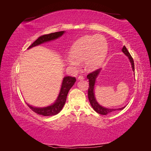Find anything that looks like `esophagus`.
Masks as SVG:
<instances>
[{"instance_id": "esophagus-1", "label": "esophagus", "mask_w": 151, "mask_h": 151, "mask_svg": "<svg viewBox=\"0 0 151 151\" xmlns=\"http://www.w3.org/2000/svg\"><path fill=\"white\" fill-rule=\"evenodd\" d=\"M78 79L79 80H83V79H84V77L83 76H79L78 77Z\"/></svg>"}]
</instances>
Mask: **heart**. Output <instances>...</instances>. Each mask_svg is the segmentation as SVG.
<instances>
[{
	"instance_id": "1",
	"label": "heart",
	"mask_w": 151,
	"mask_h": 151,
	"mask_svg": "<svg viewBox=\"0 0 151 151\" xmlns=\"http://www.w3.org/2000/svg\"><path fill=\"white\" fill-rule=\"evenodd\" d=\"M108 43L104 37L100 35L86 36L80 38L72 45L68 60L72 65H76V61H84L85 67L89 70L96 69L101 65L106 57Z\"/></svg>"
}]
</instances>
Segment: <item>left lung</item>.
<instances>
[{
	"mask_svg": "<svg viewBox=\"0 0 151 151\" xmlns=\"http://www.w3.org/2000/svg\"><path fill=\"white\" fill-rule=\"evenodd\" d=\"M122 52L124 53L126 55L129 57L130 62H131L132 64V69L134 71L135 70V68H134V62L133 60V58L130 55V53L128 51V50L125 47V46H123L122 48ZM100 70H101V68H99V69L96 70L92 72L89 73V74L87 76V78L89 79V89H88V98L89 100V102L91 103V106L93 107V108L94 109V111H96L98 113L100 114V115H107L108 113H113L115 111L117 110H122V109H124L125 106L121 108H118V109H109V108H104L97 103L96 100L95 99L94 97V84H95V82H96V79L98 77V74H99Z\"/></svg>",
	"mask_w": 151,
	"mask_h": 151,
	"instance_id": "left-lung-1",
	"label": "left lung"
}]
</instances>
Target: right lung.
<instances>
[{
    "label": "right lung",
    "mask_w": 151,
    "mask_h": 151,
    "mask_svg": "<svg viewBox=\"0 0 151 151\" xmlns=\"http://www.w3.org/2000/svg\"><path fill=\"white\" fill-rule=\"evenodd\" d=\"M63 33H64V31H62L41 36L35 42H33L28 47V49L33 47L37 46V45L42 44L43 43L57 39L61 36L63 34ZM76 81V77H74L66 76L63 78L60 93H59L56 101L52 105H50L49 106L45 108H36L31 106L28 104H28V107L32 111H33L36 113L39 114V115H42L43 116L55 115L62 110L63 106H64L68 91H69L73 85L74 84Z\"/></svg>",
    "instance_id": "obj_1"
}]
</instances>
